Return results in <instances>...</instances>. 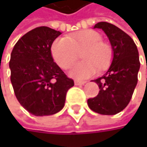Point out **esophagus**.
<instances>
[{"label":"esophagus","mask_w":147,"mask_h":147,"mask_svg":"<svg viewBox=\"0 0 147 147\" xmlns=\"http://www.w3.org/2000/svg\"><path fill=\"white\" fill-rule=\"evenodd\" d=\"M84 84H85V82H83V81H77V80L75 81V85H76V86L84 85Z\"/></svg>","instance_id":"1"}]
</instances>
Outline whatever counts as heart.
<instances>
[{
  "label": "heart",
  "mask_w": 147,
  "mask_h": 147,
  "mask_svg": "<svg viewBox=\"0 0 147 147\" xmlns=\"http://www.w3.org/2000/svg\"><path fill=\"white\" fill-rule=\"evenodd\" d=\"M83 61L75 64L69 75L76 80H85L94 76L98 67L104 69L111 57V50L102 42L101 36L91 30H82L66 38H59L51 47V53L55 63L62 69H68L83 51Z\"/></svg>",
  "instance_id": "obj_1"
}]
</instances>
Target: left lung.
I'll list each match as a JSON object with an SVG mask.
<instances>
[{
  "instance_id": "obj_1",
  "label": "left lung",
  "mask_w": 147,
  "mask_h": 147,
  "mask_svg": "<svg viewBox=\"0 0 147 147\" xmlns=\"http://www.w3.org/2000/svg\"><path fill=\"white\" fill-rule=\"evenodd\" d=\"M101 29L111 46V64L101 77L94 80L100 88L99 94L88 100V107L101 115H115L130 101L138 82L139 52L133 39L118 27L107 22L97 23L94 29Z\"/></svg>"
}]
</instances>
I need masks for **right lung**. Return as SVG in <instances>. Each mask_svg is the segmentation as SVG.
I'll return each instance as SVG.
<instances>
[{
	"label": "right lung",
	"instance_id": "right-lung-1",
	"mask_svg": "<svg viewBox=\"0 0 147 147\" xmlns=\"http://www.w3.org/2000/svg\"><path fill=\"white\" fill-rule=\"evenodd\" d=\"M59 35L60 31L49 27H37L24 35L11 53L9 67L16 98L36 117L61 111L67 91L74 86L51 53L52 44Z\"/></svg>",
	"mask_w": 147,
	"mask_h": 147
}]
</instances>
